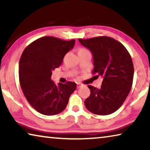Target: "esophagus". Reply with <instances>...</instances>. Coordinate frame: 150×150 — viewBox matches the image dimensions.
<instances>
[{"mask_svg":"<svg viewBox=\"0 0 150 150\" xmlns=\"http://www.w3.org/2000/svg\"><path fill=\"white\" fill-rule=\"evenodd\" d=\"M83 85L82 84H81V83H77V88H80V87H81V86H82Z\"/></svg>","mask_w":150,"mask_h":150,"instance_id":"1","label":"esophagus"}]
</instances>
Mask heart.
I'll use <instances>...</instances> for the list:
<instances>
[{
    "instance_id": "b5f03b06",
    "label": "heart",
    "mask_w": 150,
    "mask_h": 150,
    "mask_svg": "<svg viewBox=\"0 0 150 150\" xmlns=\"http://www.w3.org/2000/svg\"><path fill=\"white\" fill-rule=\"evenodd\" d=\"M85 51H88L87 49H85V48H79V52H85Z\"/></svg>"
}]
</instances>
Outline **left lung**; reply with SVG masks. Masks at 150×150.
I'll list each match as a JSON object with an SVG mask.
<instances>
[{
    "mask_svg": "<svg viewBox=\"0 0 150 150\" xmlns=\"http://www.w3.org/2000/svg\"><path fill=\"white\" fill-rule=\"evenodd\" d=\"M93 55L94 77L102 76L100 88L88 85L91 95L85 100L88 110L95 115L115 112L126 100L132 85L134 65L130 54L117 40L108 36L79 39Z\"/></svg>",
    "mask_w": 150,
    "mask_h": 150,
    "instance_id": "1",
    "label": "left lung"
}]
</instances>
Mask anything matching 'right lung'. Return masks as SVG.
Returning <instances> with one entry per match:
<instances>
[{"instance_id":"add662e5","label":"right lung","mask_w":150,"mask_h":150,"mask_svg":"<svg viewBox=\"0 0 150 150\" xmlns=\"http://www.w3.org/2000/svg\"><path fill=\"white\" fill-rule=\"evenodd\" d=\"M75 43V40L44 36L32 42L22 53L19 62L20 87L30 105L42 115L62 112L77 88L75 83L67 81L57 86L51 79L52 71L59 67Z\"/></svg>"}]
</instances>
